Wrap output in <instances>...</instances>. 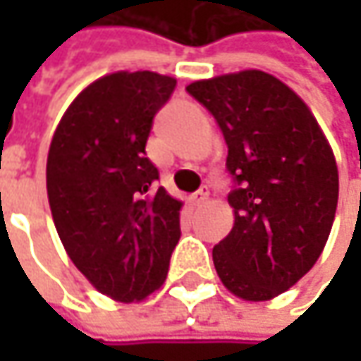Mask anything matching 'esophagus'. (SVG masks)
Returning a JSON list of instances; mask_svg holds the SVG:
<instances>
[{"mask_svg": "<svg viewBox=\"0 0 361 361\" xmlns=\"http://www.w3.org/2000/svg\"><path fill=\"white\" fill-rule=\"evenodd\" d=\"M207 201H209V190H207V187L201 188V190H197V192L192 195V202H195V204H204Z\"/></svg>", "mask_w": 361, "mask_h": 361, "instance_id": "34e87169", "label": "esophagus"}]
</instances>
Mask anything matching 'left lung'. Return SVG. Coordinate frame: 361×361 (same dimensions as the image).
<instances>
[{"label":"left lung","mask_w":361,"mask_h":361,"mask_svg":"<svg viewBox=\"0 0 361 361\" xmlns=\"http://www.w3.org/2000/svg\"><path fill=\"white\" fill-rule=\"evenodd\" d=\"M187 90L229 148L233 229L215 245L216 275L243 301H269L312 269L336 219L340 176L310 106L261 70L197 80Z\"/></svg>","instance_id":"left-lung-1"}]
</instances>
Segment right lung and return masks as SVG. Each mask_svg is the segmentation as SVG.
Masks as SVG:
<instances>
[{
    "mask_svg": "<svg viewBox=\"0 0 361 361\" xmlns=\"http://www.w3.org/2000/svg\"><path fill=\"white\" fill-rule=\"evenodd\" d=\"M176 80L114 72L94 80L51 136L46 187L51 219L78 271L114 301H142L162 287L180 239L183 202L154 190L146 159L152 118Z\"/></svg>",
    "mask_w": 361,
    "mask_h": 361,
    "instance_id": "right-lung-1",
    "label": "right lung"
}]
</instances>
